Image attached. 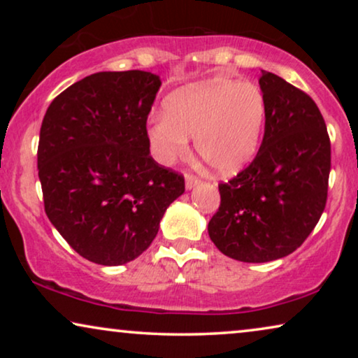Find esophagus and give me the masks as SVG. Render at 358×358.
<instances>
[{"mask_svg": "<svg viewBox=\"0 0 358 358\" xmlns=\"http://www.w3.org/2000/svg\"><path fill=\"white\" fill-rule=\"evenodd\" d=\"M200 184V179L194 174H185V189H194L195 185Z\"/></svg>", "mask_w": 358, "mask_h": 358, "instance_id": "34e87169", "label": "esophagus"}]
</instances>
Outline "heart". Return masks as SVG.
Instances as JSON below:
<instances>
[{"label":"heart","instance_id":"b5f03b06","mask_svg":"<svg viewBox=\"0 0 358 358\" xmlns=\"http://www.w3.org/2000/svg\"><path fill=\"white\" fill-rule=\"evenodd\" d=\"M266 117V99L256 85L213 80L173 92L164 115L151 119L148 140L156 158L171 164L189 153L187 136H194L200 158L228 176L256 156Z\"/></svg>","mask_w":358,"mask_h":358}]
</instances>
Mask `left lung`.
Returning a JSON list of instances; mask_svg holds the SVG:
<instances>
[{"instance_id":"1","label":"left lung","mask_w":358,"mask_h":358,"mask_svg":"<svg viewBox=\"0 0 358 358\" xmlns=\"http://www.w3.org/2000/svg\"><path fill=\"white\" fill-rule=\"evenodd\" d=\"M267 104L252 163L218 184L208 234L224 256L268 262L292 254L320 222L327 200L331 141L316 102L273 73L259 78Z\"/></svg>"}]
</instances>
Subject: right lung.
<instances>
[{
    "instance_id": "add662e5",
    "label": "right lung",
    "mask_w": 358,
    "mask_h": 358,
    "mask_svg": "<svg viewBox=\"0 0 358 358\" xmlns=\"http://www.w3.org/2000/svg\"><path fill=\"white\" fill-rule=\"evenodd\" d=\"M159 76L101 71L48 106L37 150L48 220L87 261L122 266L146 251L184 176L150 155L146 120Z\"/></svg>"
}]
</instances>
